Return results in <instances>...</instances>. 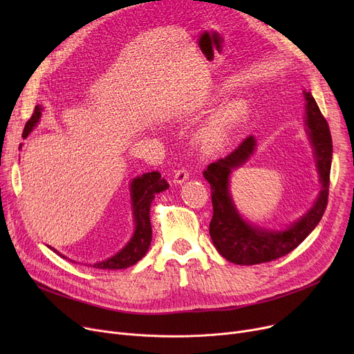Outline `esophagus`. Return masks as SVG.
Masks as SVG:
<instances>
[{
	"mask_svg": "<svg viewBox=\"0 0 354 354\" xmlns=\"http://www.w3.org/2000/svg\"><path fill=\"white\" fill-rule=\"evenodd\" d=\"M189 179V172L185 169V167H180V169L175 171V175H174V183L175 185H182L185 180Z\"/></svg>",
	"mask_w": 354,
	"mask_h": 354,
	"instance_id": "obj_1",
	"label": "esophagus"
}]
</instances>
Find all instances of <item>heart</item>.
<instances>
[{"label":"heart","instance_id":"obj_1","mask_svg":"<svg viewBox=\"0 0 354 354\" xmlns=\"http://www.w3.org/2000/svg\"><path fill=\"white\" fill-rule=\"evenodd\" d=\"M245 107L241 103H230L221 109L212 118V120L202 129L201 143L207 151H216L222 147L231 136L232 130L244 120Z\"/></svg>","mask_w":354,"mask_h":354}]
</instances>
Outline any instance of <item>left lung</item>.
I'll use <instances>...</instances> for the list:
<instances>
[{"label": "left lung", "instance_id": "obj_1", "mask_svg": "<svg viewBox=\"0 0 354 354\" xmlns=\"http://www.w3.org/2000/svg\"><path fill=\"white\" fill-rule=\"evenodd\" d=\"M304 97L307 109V135L314 149L322 191L313 208L287 230L270 231L248 224L238 214L231 198V174L236 167L244 165L254 153L257 146L254 136H248L234 152L211 163L203 172V178L209 182L212 191L211 198L214 215L209 222V235L218 252L234 264L254 266L270 263L272 259L287 255L299 247L308 234L317 227L326 211L333 156L331 135L328 124L311 93L304 91Z\"/></svg>", "mask_w": 354, "mask_h": 354}]
</instances>
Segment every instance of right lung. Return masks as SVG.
Instances as JSON below:
<instances>
[{"instance_id": "obj_1", "label": "right lung", "mask_w": 354, "mask_h": 354, "mask_svg": "<svg viewBox=\"0 0 354 354\" xmlns=\"http://www.w3.org/2000/svg\"><path fill=\"white\" fill-rule=\"evenodd\" d=\"M41 106H35L32 116L26 123L23 138L26 139L31 130L39 123L41 118ZM169 188L167 183L159 172H147L142 176H138L130 183V195H132V208H133V218H135V232L133 236L130 238L129 243L122 248L118 254L110 257L102 263H97L93 267L100 270H122L130 266H135L139 259L145 257L149 247H151L152 241V225L149 212H151V203L156 194ZM51 248V247H50ZM54 252H57L53 250ZM59 254V252H57ZM66 258L64 255H60Z\"/></svg>"}]
</instances>
